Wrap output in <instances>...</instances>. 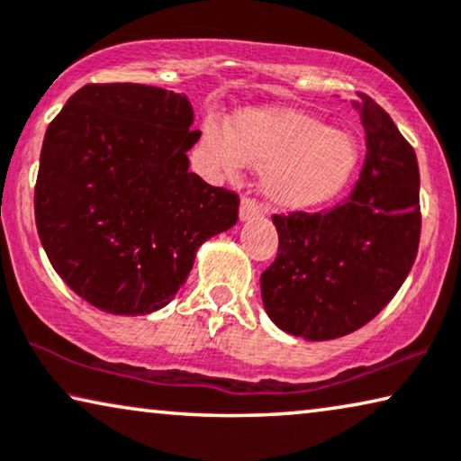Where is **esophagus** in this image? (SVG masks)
Wrapping results in <instances>:
<instances>
[{
  "instance_id": "obj_1",
  "label": "esophagus",
  "mask_w": 461,
  "mask_h": 461,
  "mask_svg": "<svg viewBox=\"0 0 461 461\" xmlns=\"http://www.w3.org/2000/svg\"><path fill=\"white\" fill-rule=\"evenodd\" d=\"M259 214H262V210H259V205L256 202H251V199H243L241 205H239V218H241V222L258 218Z\"/></svg>"
}]
</instances>
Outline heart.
Returning a JSON list of instances; mask_svg holds the SVG:
<instances>
[{
	"label": "heart",
	"instance_id": "b5f03b06",
	"mask_svg": "<svg viewBox=\"0 0 461 461\" xmlns=\"http://www.w3.org/2000/svg\"><path fill=\"white\" fill-rule=\"evenodd\" d=\"M203 145L226 176H235L245 164L258 166L259 191L285 210L335 199L359 164V145L349 131L283 105L243 108L226 124L208 118Z\"/></svg>",
	"mask_w": 461,
	"mask_h": 461
}]
</instances>
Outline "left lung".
<instances>
[{
  "label": "left lung",
  "instance_id": "obj_1",
  "mask_svg": "<svg viewBox=\"0 0 461 461\" xmlns=\"http://www.w3.org/2000/svg\"><path fill=\"white\" fill-rule=\"evenodd\" d=\"M351 105L368 137L356 189L330 212L272 218L278 253L259 278L268 318L305 341L368 324L395 297L418 253L416 153L375 99L357 93Z\"/></svg>",
  "mask_w": 461,
  "mask_h": 461
}]
</instances>
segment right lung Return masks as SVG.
Masks as SVG:
<instances>
[{"label": "right lung", "instance_id": "right-lung-1", "mask_svg": "<svg viewBox=\"0 0 461 461\" xmlns=\"http://www.w3.org/2000/svg\"><path fill=\"white\" fill-rule=\"evenodd\" d=\"M193 108L137 83L85 85L45 132L35 222L53 270L95 308L168 305L208 239L237 224L235 193L189 170Z\"/></svg>", "mask_w": 461, "mask_h": 461}]
</instances>
